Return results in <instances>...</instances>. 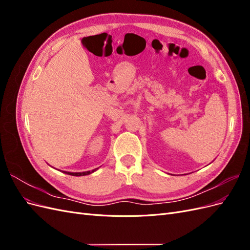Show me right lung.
<instances>
[{"label":"right lung","mask_w":250,"mask_h":250,"mask_svg":"<svg viewBox=\"0 0 250 250\" xmlns=\"http://www.w3.org/2000/svg\"><path fill=\"white\" fill-rule=\"evenodd\" d=\"M97 169H94L92 171H85V172H66V171H62V172L65 174H69V175H72V176H84V175H88V174L95 172Z\"/></svg>","instance_id":"right-lung-1"}]
</instances>
